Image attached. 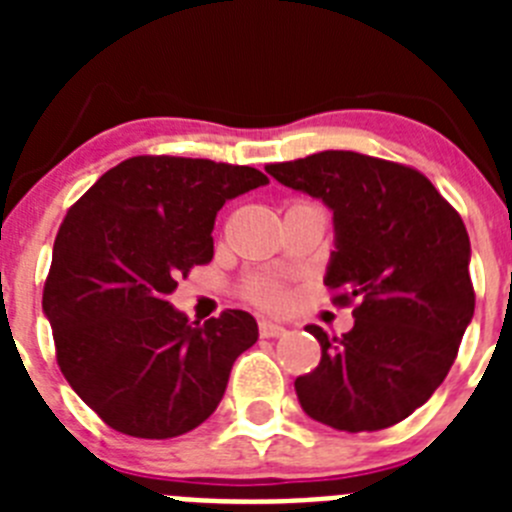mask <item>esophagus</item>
<instances>
[{"label": "esophagus", "mask_w": 512, "mask_h": 512, "mask_svg": "<svg viewBox=\"0 0 512 512\" xmlns=\"http://www.w3.org/2000/svg\"><path fill=\"white\" fill-rule=\"evenodd\" d=\"M259 333L261 338H279L287 333L282 323H274V320H259Z\"/></svg>", "instance_id": "esophagus-1"}]
</instances>
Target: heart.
<instances>
[{
	"instance_id": "1",
	"label": "heart",
	"mask_w": 512,
	"mask_h": 512,
	"mask_svg": "<svg viewBox=\"0 0 512 512\" xmlns=\"http://www.w3.org/2000/svg\"><path fill=\"white\" fill-rule=\"evenodd\" d=\"M248 297H251L253 302H259V305L274 307L282 302V289L274 282H253L251 287H248Z\"/></svg>"
}]
</instances>
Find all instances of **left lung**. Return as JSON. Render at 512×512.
<instances>
[{
	"label": "left lung",
	"instance_id": "left-lung-1",
	"mask_svg": "<svg viewBox=\"0 0 512 512\" xmlns=\"http://www.w3.org/2000/svg\"><path fill=\"white\" fill-rule=\"evenodd\" d=\"M266 174L333 212L323 282L341 289L338 302L356 300L341 338L307 325L323 356L295 379L302 410L348 433L400 423L441 387L472 323V246L459 212L420 171L354 151L312 153Z\"/></svg>",
	"mask_w": 512,
	"mask_h": 512
}]
</instances>
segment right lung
<instances>
[{
    "instance_id": "add662e5",
    "label": "right lung",
    "mask_w": 512,
    "mask_h": 512,
    "mask_svg": "<svg viewBox=\"0 0 512 512\" xmlns=\"http://www.w3.org/2000/svg\"><path fill=\"white\" fill-rule=\"evenodd\" d=\"M264 184L251 166L135 156L63 217L43 312L66 382L115 431H194L223 400L233 361L259 341L246 310L189 323L169 295L212 261L220 207Z\"/></svg>"
}]
</instances>
